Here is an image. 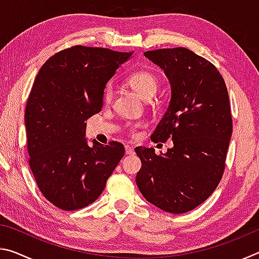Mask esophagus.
I'll return each instance as SVG.
<instances>
[{"label":"esophagus","instance_id":"1","mask_svg":"<svg viewBox=\"0 0 259 259\" xmlns=\"http://www.w3.org/2000/svg\"><path fill=\"white\" fill-rule=\"evenodd\" d=\"M125 154H128V155H130V154H134L135 153V151H134V147L131 146V145H125Z\"/></svg>","mask_w":259,"mask_h":259}]
</instances>
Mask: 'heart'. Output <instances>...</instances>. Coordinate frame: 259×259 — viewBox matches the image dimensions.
<instances>
[{
  "mask_svg": "<svg viewBox=\"0 0 259 259\" xmlns=\"http://www.w3.org/2000/svg\"><path fill=\"white\" fill-rule=\"evenodd\" d=\"M129 85L137 93L140 97L144 99H151L156 94L157 88H159V81L154 74L147 71H140L134 73L133 75L128 77ZM113 87L112 84H107L104 90V102L109 103L113 98ZM140 125V123H136L135 126Z\"/></svg>",
  "mask_w": 259,
  "mask_h": 259,
  "instance_id": "1",
  "label": "heart"
}]
</instances>
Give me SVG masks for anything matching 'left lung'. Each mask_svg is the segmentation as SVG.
<instances>
[{"label":"left lung","instance_id":"8db88e82","mask_svg":"<svg viewBox=\"0 0 259 259\" xmlns=\"http://www.w3.org/2000/svg\"><path fill=\"white\" fill-rule=\"evenodd\" d=\"M168 77L171 98L153 133V142L171 138L157 155L136 147L142 168L136 183L144 198L171 213L204 202L221 182L232 136L229 93L218 69L186 48L144 52Z\"/></svg>","mask_w":259,"mask_h":259}]
</instances>
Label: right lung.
Listing matches in <instances>:
<instances>
[{"mask_svg": "<svg viewBox=\"0 0 259 259\" xmlns=\"http://www.w3.org/2000/svg\"><path fill=\"white\" fill-rule=\"evenodd\" d=\"M133 55L76 46L48 59L26 105L30 170L45 198L63 210L95 202L124 155L121 143L85 138V120L103 107L107 82Z\"/></svg>", "mask_w": 259, "mask_h": 259, "instance_id": "obj_1", "label": "right lung"}]
</instances>
